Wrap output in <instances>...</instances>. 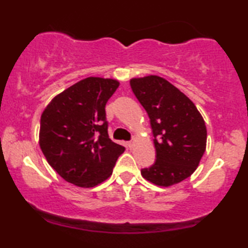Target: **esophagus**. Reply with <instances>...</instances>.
I'll list each match as a JSON object with an SVG mask.
<instances>
[{
    "mask_svg": "<svg viewBox=\"0 0 248 248\" xmlns=\"http://www.w3.org/2000/svg\"><path fill=\"white\" fill-rule=\"evenodd\" d=\"M133 145H134V142H133V141H128V142H127V147L130 148V149L133 148Z\"/></svg>",
    "mask_w": 248,
    "mask_h": 248,
    "instance_id": "1",
    "label": "esophagus"
}]
</instances>
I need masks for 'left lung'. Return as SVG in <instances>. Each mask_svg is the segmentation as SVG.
Returning a JSON list of instances; mask_svg holds the SVG:
<instances>
[{"label":"left lung","instance_id":"obj_1","mask_svg":"<svg viewBox=\"0 0 248 248\" xmlns=\"http://www.w3.org/2000/svg\"><path fill=\"white\" fill-rule=\"evenodd\" d=\"M154 133L155 159L141 169L147 181L171 186L195 171L206 147V127L192 100L164 78L149 76L130 81Z\"/></svg>","mask_w":248,"mask_h":248}]
</instances>
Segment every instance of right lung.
Instances as JSON below:
<instances>
[{"label":"right lung","mask_w":248,"mask_h":248,"mask_svg":"<svg viewBox=\"0 0 248 248\" xmlns=\"http://www.w3.org/2000/svg\"><path fill=\"white\" fill-rule=\"evenodd\" d=\"M118 86L113 79L87 78L57 94L43 111L40 149L71 184L93 187L106 181L125 150L108 137L105 110Z\"/></svg>","instance_id":"1"}]
</instances>
